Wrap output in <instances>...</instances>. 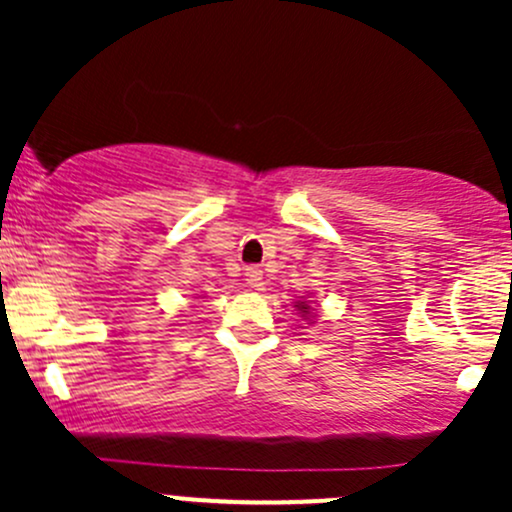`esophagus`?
Wrapping results in <instances>:
<instances>
[{"mask_svg": "<svg viewBox=\"0 0 512 512\" xmlns=\"http://www.w3.org/2000/svg\"><path fill=\"white\" fill-rule=\"evenodd\" d=\"M245 280H247V285H250V287H260L262 285V270H260V267H255V265L247 267Z\"/></svg>", "mask_w": 512, "mask_h": 512, "instance_id": "obj_1", "label": "esophagus"}]
</instances>
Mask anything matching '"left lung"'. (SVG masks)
<instances>
[{"instance_id": "8db88e82", "label": "left lung", "mask_w": 512, "mask_h": 512, "mask_svg": "<svg viewBox=\"0 0 512 512\" xmlns=\"http://www.w3.org/2000/svg\"><path fill=\"white\" fill-rule=\"evenodd\" d=\"M294 309H297V312L302 314V317L307 319V322H309V317H314V309L309 307L307 299H297V302H294Z\"/></svg>"}]
</instances>
